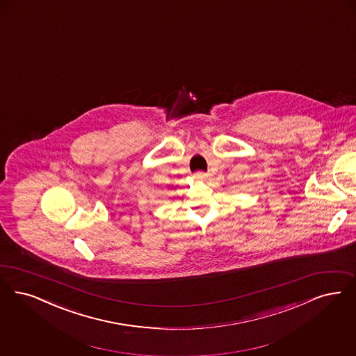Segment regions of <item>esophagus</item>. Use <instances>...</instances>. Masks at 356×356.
<instances>
[{
    "mask_svg": "<svg viewBox=\"0 0 356 356\" xmlns=\"http://www.w3.org/2000/svg\"><path fill=\"white\" fill-rule=\"evenodd\" d=\"M196 177L197 179H207L208 177V173H205V172L199 171L196 173Z\"/></svg>",
    "mask_w": 356,
    "mask_h": 356,
    "instance_id": "esophagus-1",
    "label": "esophagus"
}]
</instances>
